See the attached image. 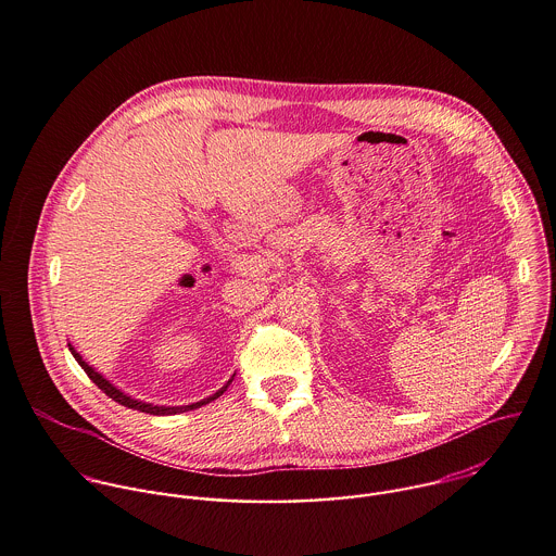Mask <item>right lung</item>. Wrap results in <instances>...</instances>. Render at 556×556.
<instances>
[{"instance_id": "right-lung-1", "label": "right lung", "mask_w": 556, "mask_h": 556, "mask_svg": "<svg viewBox=\"0 0 556 556\" xmlns=\"http://www.w3.org/2000/svg\"><path fill=\"white\" fill-rule=\"evenodd\" d=\"M70 348V352H72V356L76 358V363L84 367V371L90 376V380L105 393V395H110L112 401H116L118 405H123V407H127V409H136V412H142V414H151V416H174V414H182V412H191V409H198V407H202V405H206V403H211V401H215V399H219V395L226 391V387L232 382V378L219 389V391H215L213 395H208V399H204V401H200V403H193V405H185V407H157V405H151V403H142V401H136V399H131V395H127V393H123L121 389H116L110 380H105L99 371H94L84 358H81V354H78L72 345H67Z\"/></svg>"}]
</instances>
